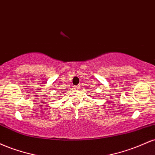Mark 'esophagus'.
Instances as JSON below:
<instances>
[{
    "mask_svg": "<svg viewBox=\"0 0 155 155\" xmlns=\"http://www.w3.org/2000/svg\"><path fill=\"white\" fill-rule=\"evenodd\" d=\"M74 88L75 89V90H79V89L80 88V86H79V85H77V86H74Z\"/></svg>",
    "mask_w": 155,
    "mask_h": 155,
    "instance_id": "obj_1",
    "label": "esophagus"
}]
</instances>
